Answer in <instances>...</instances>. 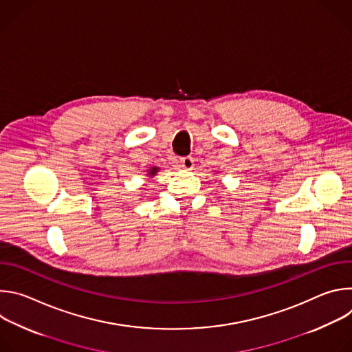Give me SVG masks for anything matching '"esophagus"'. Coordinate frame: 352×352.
Returning a JSON list of instances; mask_svg holds the SVG:
<instances>
[{"instance_id":"esophagus-1","label":"esophagus","mask_w":352,"mask_h":352,"mask_svg":"<svg viewBox=\"0 0 352 352\" xmlns=\"http://www.w3.org/2000/svg\"><path fill=\"white\" fill-rule=\"evenodd\" d=\"M193 159L190 157V156H188V157H181L179 160H178V167L181 168V170H184V171H190L192 168H193Z\"/></svg>"}]
</instances>
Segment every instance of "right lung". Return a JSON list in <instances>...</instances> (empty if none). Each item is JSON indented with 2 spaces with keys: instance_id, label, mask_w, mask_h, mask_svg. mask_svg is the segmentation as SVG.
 Wrapping results in <instances>:
<instances>
[{
  "instance_id": "right-lung-1",
  "label": "right lung",
  "mask_w": 352,
  "mask_h": 352,
  "mask_svg": "<svg viewBox=\"0 0 352 352\" xmlns=\"http://www.w3.org/2000/svg\"><path fill=\"white\" fill-rule=\"evenodd\" d=\"M159 170H160L159 167H152V168H150V170L147 171V175H148L150 178H153V177L159 173Z\"/></svg>"
}]
</instances>
